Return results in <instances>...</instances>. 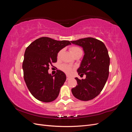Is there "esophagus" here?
<instances>
[{
    "instance_id": "34e87169",
    "label": "esophagus",
    "mask_w": 132,
    "mask_h": 132,
    "mask_svg": "<svg viewBox=\"0 0 132 132\" xmlns=\"http://www.w3.org/2000/svg\"><path fill=\"white\" fill-rule=\"evenodd\" d=\"M70 79V77L69 75H67V80H69Z\"/></svg>"
}]
</instances>
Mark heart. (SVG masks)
<instances>
[{
    "instance_id": "heart-1",
    "label": "heart",
    "mask_w": 132,
    "mask_h": 132,
    "mask_svg": "<svg viewBox=\"0 0 132 132\" xmlns=\"http://www.w3.org/2000/svg\"><path fill=\"white\" fill-rule=\"evenodd\" d=\"M81 50L80 48L78 47H73L71 48L70 51H71V52L73 54H74V53H75L76 52H77L78 51ZM63 52V50L60 51L59 52V53L58 54V57H59L61 56V55L62 54V53ZM61 69L62 70H63V71H64L66 73H70V71L72 70V68H71V67L68 65H67V64H63L61 66Z\"/></svg>"
}]
</instances>
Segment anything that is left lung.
<instances>
[{
	"mask_svg": "<svg viewBox=\"0 0 132 132\" xmlns=\"http://www.w3.org/2000/svg\"><path fill=\"white\" fill-rule=\"evenodd\" d=\"M82 48L84 55L77 71L86 75L85 79L77 80L78 85L71 89L74 96L81 101H89L101 93L109 75L110 59L105 44L92 37L71 41Z\"/></svg>",
	"mask_w": 132,
	"mask_h": 132,
	"instance_id": "8db88e82",
	"label": "left lung"
}]
</instances>
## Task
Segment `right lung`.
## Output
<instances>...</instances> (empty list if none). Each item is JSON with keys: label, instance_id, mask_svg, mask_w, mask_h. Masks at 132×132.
<instances>
[{"label": "right lung", "instance_id": "obj_1", "mask_svg": "<svg viewBox=\"0 0 132 132\" xmlns=\"http://www.w3.org/2000/svg\"><path fill=\"white\" fill-rule=\"evenodd\" d=\"M70 45L69 41L43 37L26 48L22 63L23 78L31 94L38 100L50 102L58 97L66 75L59 70L52 75L48 70L52 63L57 62L59 52Z\"/></svg>", "mask_w": 132, "mask_h": 132}]
</instances>
